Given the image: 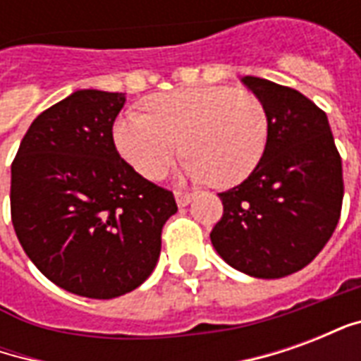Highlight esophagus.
Masks as SVG:
<instances>
[{
    "instance_id": "esophagus-1",
    "label": "esophagus",
    "mask_w": 361,
    "mask_h": 361,
    "mask_svg": "<svg viewBox=\"0 0 361 361\" xmlns=\"http://www.w3.org/2000/svg\"><path fill=\"white\" fill-rule=\"evenodd\" d=\"M193 199V193H188V191H176V203L178 207H188Z\"/></svg>"
}]
</instances>
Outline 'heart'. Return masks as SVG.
I'll list each match as a JSON object with an SVG mask.
<instances>
[{"mask_svg":"<svg viewBox=\"0 0 361 361\" xmlns=\"http://www.w3.org/2000/svg\"><path fill=\"white\" fill-rule=\"evenodd\" d=\"M147 114L126 111L114 142L135 172L160 180L176 158L188 154L185 172L219 188L243 181L261 162L269 116L257 94L232 87H188L150 96Z\"/></svg>","mask_w":361,"mask_h":361,"instance_id":"heart-1","label":"heart"}]
</instances>
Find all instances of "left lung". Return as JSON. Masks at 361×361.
<instances>
[{"instance_id": "1", "label": "left lung", "mask_w": 361, "mask_h": 361, "mask_svg": "<svg viewBox=\"0 0 361 361\" xmlns=\"http://www.w3.org/2000/svg\"><path fill=\"white\" fill-rule=\"evenodd\" d=\"M269 116L259 166L219 193L224 212L211 242L228 265L257 279H282L317 257L338 224L342 160L326 114L302 92L243 77Z\"/></svg>"}]
</instances>
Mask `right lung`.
I'll return each instance as SVG.
<instances>
[{"mask_svg":"<svg viewBox=\"0 0 361 361\" xmlns=\"http://www.w3.org/2000/svg\"><path fill=\"white\" fill-rule=\"evenodd\" d=\"M123 92L77 90L28 127L11 164V220L28 259L67 292L110 300L157 267L172 191L119 157Z\"/></svg>","mask_w":361,"mask_h":361,"instance_id":"add662e5","label":"right lung"}]
</instances>
